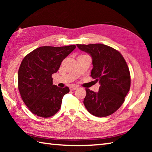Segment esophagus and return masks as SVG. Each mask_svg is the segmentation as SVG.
<instances>
[{
	"label": "esophagus",
	"mask_w": 152,
	"mask_h": 152,
	"mask_svg": "<svg viewBox=\"0 0 152 152\" xmlns=\"http://www.w3.org/2000/svg\"><path fill=\"white\" fill-rule=\"evenodd\" d=\"M78 88V87L76 86H70V91H75V90H77Z\"/></svg>",
	"instance_id": "esophagus-1"
}]
</instances>
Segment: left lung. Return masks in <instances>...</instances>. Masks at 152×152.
<instances>
[{
	"label": "left lung",
	"instance_id": "obj_1",
	"mask_svg": "<svg viewBox=\"0 0 152 152\" xmlns=\"http://www.w3.org/2000/svg\"><path fill=\"white\" fill-rule=\"evenodd\" d=\"M76 45L92 57L93 68L91 76L101 85L98 92L86 89L84 106L97 117L109 116L119 109L129 91L131 77L127 64L119 51L108 45Z\"/></svg>",
	"mask_w": 152,
	"mask_h": 152
}]
</instances>
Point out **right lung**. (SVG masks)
I'll list each match as a JSON object with an SVG mask.
<instances>
[{
	"label": "right lung",
	"mask_w": 152,
	"mask_h": 152,
	"mask_svg": "<svg viewBox=\"0 0 152 152\" xmlns=\"http://www.w3.org/2000/svg\"><path fill=\"white\" fill-rule=\"evenodd\" d=\"M75 48L74 45L42 46L23 60L18 72V88L25 105L34 115L48 118L60 110L63 96L70 89L53 85L51 76Z\"/></svg>",
	"instance_id": "add662e5"
}]
</instances>
